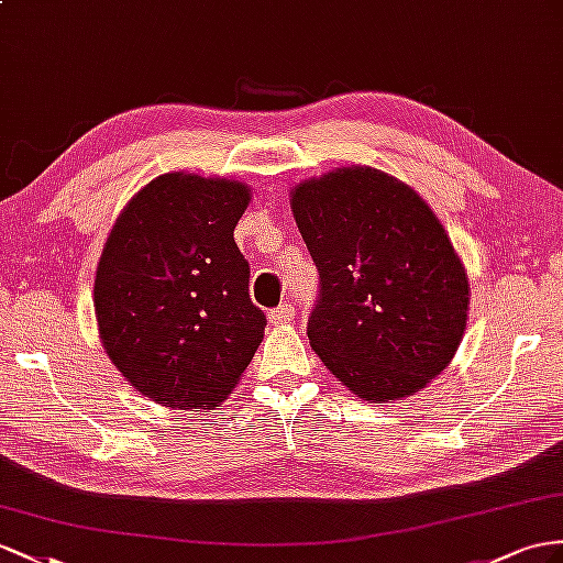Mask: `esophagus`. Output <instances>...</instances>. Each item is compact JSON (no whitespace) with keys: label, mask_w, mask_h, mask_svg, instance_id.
I'll list each match as a JSON object with an SVG mask.
<instances>
[{"label":"esophagus","mask_w":563,"mask_h":563,"mask_svg":"<svg viewBox=\"0 0 563 563\" xmlns=\"http://www.w3.org/2000/svg\"><path fill=\"white\" fill-rule=\"evenodd\" d=\"M295 319V305H290V301H283L280 307L271 309L268 311V321L276 323V325H283V323H290Z\"/></svg>","instance_id":"obj_1"}]
</instances>
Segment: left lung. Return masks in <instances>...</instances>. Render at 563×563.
<instances>
[{"label":"left lung","instance_id":"8db88e82","mask_svg":"<svg viewBox=\"0 0 563 563\" xmlns=\"http://www.w3.org/2000/svg\"><path fill=\"white\" fill-rule=\"evenodd\" d=\"M290 205L321 278L313 352L358 399L419 393L454 358L471 299L438 216L371 166L299 183Z\"/></svg>","mask_w":563,"mask_h":563}]
</instances>
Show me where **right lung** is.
Listing matches in <instances>:
<instances>
[{
  "instance_id": "add662e5",
  "label": "right lung",
  "mask_w": 563,
  "mask_h": 563,
  "mask_svg": "<svg viewBox=\"0 0 563 563\" xmlns=\"http://www.w3.org/2000/svg\"><path fill=\"white\" fill-rule=\"evenodd\" d=\"M250 187L164 173L128 201L95 278V313L111 364L170 409L219 407L264 340L250 264L233 230Z\"/></svg>"
}]
</instances>
